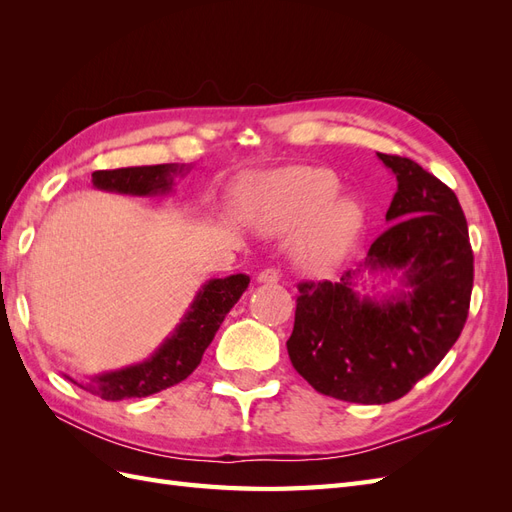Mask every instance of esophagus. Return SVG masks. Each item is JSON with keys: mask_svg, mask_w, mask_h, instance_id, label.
<instances>
[{"mask_svg": "<svg viewBox=\"0 0 512 512\" xmlns=\"http://www.w3.org/2000/svg\"><path fill=\"white\" fill-rule=\"evenodd\" d=\"M256 282L258 284H277V282H280V271H275V269L260 271L256 275Z\"/></svg>", "mask_w": 512, "mask_h": 512, "instance_id": "1", "label": "esophagus"}]
</instances>
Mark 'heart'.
<instances>
[{"label":"heart","mask_w":512,"mask_h":512,"mask_svg":"<svg viewBox=\"0 0 512 512\" xmlns=\"http://www.w3.org/2000/svg\"><path fill=\"white\" fill-rule=\"evenodd\" d=\"M342 190L337 175L320 166H290L258 175L243 185L241 209L247 222L265 232L307 226L294 247L297 262L312 271L342 265L359 241L365 209Z\"/></svg>","instance_id":"heart-1"}]
</instances>
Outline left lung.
Listing matches in <instances>:
<instances>
[{
	"instance_id": "obj_1",
	"label": "left lung",
	"mask_w": 512,
	"mask_h": 512,
	"mask_svg": "<svg viewBox=\"0 0 512 512\" xmlns=\"http://www.w3.org/2000/svg\"><path fill=\"white\" fill-rule=\"evenodd\" d=\"M397 179L391 226L339 282L299 284L292 367L322 395L352 404L404 397L463 331L474 282L466 215L455 192L416 162L378 153ZM400 275V290L361 295L364 273Z\"/></svg>"
}]
</instances>
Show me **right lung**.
<instances>
[{
	"instance_id": "right-lung-1",
	"label": "right lung",
	"mask_w": 512,
	"mask_h": 512,
	"mask_svg": "<svg viewBox=\"0 0 512 512\" xmlns=\"http://www.w3.org/2000/svg\"><path fill=\"white\" fill-rule=\"evenodd\" d=\"M190 168V164H156L96 170L91 175V183L98 190L115 194L166 196L173 192L175 177L190 173ZM247 284H250V277L245 273L215 277V280L205 282L198 288L190 307L185 309L175 331L145 361L87 376L85 382L64 376L106 401L147 397L179 384L198 367L226 314L247 290Z\"/></svg>"
}]
</instances>
